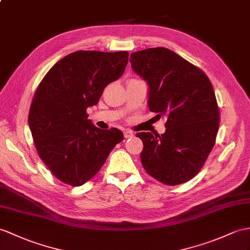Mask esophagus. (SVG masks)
Returning a JSON list of instances; mask_svg holds the SVG:
<instances>
[{
  "label": "esophagus",
  "instance_id": "34e87169",
  "mask_svg": "<svg viewBox=\"0 0 250 250\" xmlns=\"http://www.w3.org/2000/svg\"><path fill=\"white\" fill-rule=\"evenodd\" d=\"M132 136H133V132H132L131 130H129V129L124 130V137H125V138H130V137H132Z\"/></svg>",
  "mask_w": 250,
  "mask_h": 250
}]
</instances>
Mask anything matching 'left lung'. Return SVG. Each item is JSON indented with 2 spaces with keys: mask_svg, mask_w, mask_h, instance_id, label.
Returning <instances> with one entry per match:
<instances>
[{
  "mask_svg": "<svg viewBox=\"0 0 250 250\" xmlns=\"http://www.w3.org/2000/svg\"><path fill=\"white\" fill-rule=\"evenodd\" d=\"M133 72L148 86V108L167 118L166 132H139L141 162L151 177L168 186L193 178L214 146L220 110L205 73L166 47L130 55Z\"/></svg>",
  "mask_w": 250,
  "mask_h": 250,
  "instance_id": "obj_1",
  "label": "left lung"
}]
</instances>
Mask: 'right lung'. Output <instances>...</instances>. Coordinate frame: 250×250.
Returning <instances> with one entry per match:
<instances>
[{"mask_svg":"<svg viewBox=\"0 0 250 250\" xmlns=\"http://www.w3.org/2000/svg\"><path fill=\"white\" fill-rule=\"evenodd\" d=\"M128 52L78 51L52 66L36 90L28 125L41 160L56 178L83 186L100 171L115 145L117 128L100 129L88 120L107 84L119 79Z\"/></svg>","mask_w":250,"mask_h":250,"instance_id":"1","label":"right lung"}]
</instances>
